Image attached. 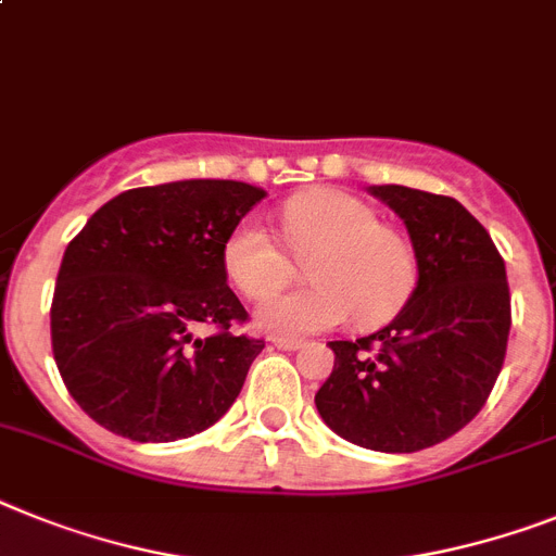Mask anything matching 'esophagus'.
<instances>
[{
    "label": "esophagus",
    "instance_id": "1",
    "mask_svg": "<svg viewBox=\"0 0 556 556\" xmlns=\"http://www.w3.org/2000/svg\"><path fill=\"white\" fill-rule=\"evenodd\" d=\"M270 344L279 350H300L305 342H302V339H288V336H274V339H270Z\"/></svg>",
    "mask_w": 556,
    "mask_h": 556
}]
</instances>
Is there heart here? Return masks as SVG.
Returning a JSON list of instances; mask_svg holds the SVG:
<instances>
[{
  "label": "heart",
  "instance_id": "1",
  "mask_svg": "<svg viewBox=\"0 0 556 556\" xmlns=\"http://www.w3.org/2000/svg\"><path fill=\"white\" fill-rule=\"evenodd\" d=\"M288 249L305 260L314 286L282 293L256 311V325L268 333H316L356 314L362 325L393 319L418 279L409 240L381 226L367 200L339 189L302 191L279 208ZM223 268L231 286L265 300L293 277L288 251L256 220H242L223 242Z\"/></svg>",
  "mask_w": 556,
  "mask_h": 556
}]
</instances>
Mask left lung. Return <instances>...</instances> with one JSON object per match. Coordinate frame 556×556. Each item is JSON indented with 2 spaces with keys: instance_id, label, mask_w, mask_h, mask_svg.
Listing matches in <instances>:
<instances>
[{
  "instance_id": "1",
  "label": "left lung",
  "mask_w": 556,
  "mask_h": 556,
  "mask_svg": "<svg viewBox=\"0 0 556 556\" xmlns=\"http://www.w3.org/2000/svg\"><path fill=\"white\" fill-rule=\"evenodd\" d=\"M413 240L418 282L387 328L330 342L333 372L316 393L336 435L376 452H418L455 435L486 404L511 328L506 263L455 198L370 186Z\"/></svg>"
}]
</instances>
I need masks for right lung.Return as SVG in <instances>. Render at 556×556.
Listing matches in <instances>:
<instances>
[{
    "instance_id": "obj_1",
    "label": "right lung",
    "mask_w": 556,
    "mask_h": 556,
    "mask_svg": "<svg viewBox=\"0 0 556 556\" xmlns=\"http://www.w3.org/2000/svg\"><path fill=\"white\" fill-rule=\"evenodd\" d=\"M265 198L240 180L121 191L70 240L50 307L53 358L92 421L141 444L198 435L240 395L263 339L226 282L223 242ZM214 327L212 337L197 328Z\"/></svg>"
}]
</instances>
